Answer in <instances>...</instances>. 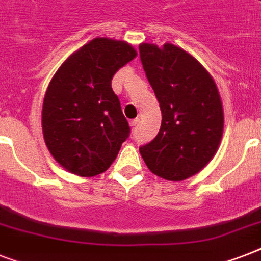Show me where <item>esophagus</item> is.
Listing matches in <instances>:
<instances>
[{"mask_svg": "<svg viewBox=\"0 0 261 261\" xmlns=\"http://www.w3.org/2000/svg\"><path fill=\"white\" fill-rule=\"evenodd\" d=\"M138 123H139V119H138V118H137V119H133V120H131V122H130L131 128H135V127L138 126Z\"/></svg>", "mask_w": 261, "mask_h": 261, "instance_id": "34e87169", "label": "esophagus"}]
</instances>
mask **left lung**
Returning <instances> with one entry per match:
<instances>
[{
	"instance_id": "left-lung-1",
	"label": "left lung",
	"mask_w": 261,
	"mask_h": 261,
	"mask_svg": "<svg viewBox=\"0 0 261 261\" xmlns=\"http://www.w3.org/2000/svg\"><path fill=\"white\" fill-rule=\"evenodd\" d=\"M139 58L163 114L159 134L139 151L153 173L181 181L206 167L218 149L223 131L218 89L206 69L180 47L143 43Z\"/></svg>"
}]
</instances>
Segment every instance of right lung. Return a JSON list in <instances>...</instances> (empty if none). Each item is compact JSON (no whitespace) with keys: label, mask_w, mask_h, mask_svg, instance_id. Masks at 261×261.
Instances as JSON below:
<instances>
[{"label":"right lung","mask_w":261,"mask_h":261,"mask_svg":"<svg viewBox=\"0 0 261 261\" xmlns=\"http://www.w3.org/2000/svg\"><path fill=\"white\" fill-rule=\"evenodd\" d=\"M135 57L127 43L96 38L51 80L43 101V135L53 157L71 173L90 177L106 172L130 137L111 81Z\"/></svg>","instance_id":"1"}]
</instances>
